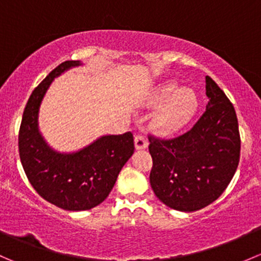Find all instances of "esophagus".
Listing matches in <instances>:
<instances>
[{"label":"esophagus","mask_w":261,"mask_h":261,"mask_svg":"<svg viewBox=\"0 0 261 261\" xmlns=\"http://www.w3.org/2000/svg\"><path fill=\"white\" fill-rule=\"evenodd\" d=\"M135 147L138 150H143L147 147V140L144 135H136L135 136Z\"/></svg>","instance_id":"1"}]
</instances>
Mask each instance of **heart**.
I'll return each instance as SVG.
<instances>
[{"label":"heart","mask_w":261,"mask_h":261,"mask_svg":"<svg viewBox=\"0 0 261 261\" xmlns=\"http://www.w3.org/2000/svg\"><path fill=\"white\" fill-rule=\"evenodd\" d=\"M152 103H163L155 114V128L163 134H169L186 125L193 116L197 109V97L192 89H178L177 83L169 82L155 92Z\"/></svg>","instance_id":"heart-1"}]
</instances>
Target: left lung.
<instances>
[{"instance_id":"8db88e82","label":"left lung","mask_w":261,"mask_h":261,"mask_svg":"<svg viewBox=\"0 0 261 261\" xmlns=\"http://www.w3.org/2000/svg\"><path fill=\"white\" fill-rule=\"evenodd\" d=\"M206 111L191 130L173 139L149 136L150 184L168 207L193 212L218 198L240 160L235 109L211 77H206Z\"/></svg>"}]
</instances>
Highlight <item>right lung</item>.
Here are the masks:
<instances>
[{
    "label": "right lung",
    "instance_id": "right-lung-1",
    "mask_svg": "<svg viewBox=\"0 0 261 261\" xmlns=\"http://www.w3.org/2000/svg\"><path fill=\"white\" fill-rule=\"evenodd\" d=\"M80 60H67L58 65L31 93L18 133L21 164L31 186L45 201L67 211H86L107 198L118 173L134 154V136L106 135L77 152L53 150L38 127L40 103L55 77Z\"/></svg>",
    "mask_w": 261,
    "mask_h": 261
}]
</instances>
